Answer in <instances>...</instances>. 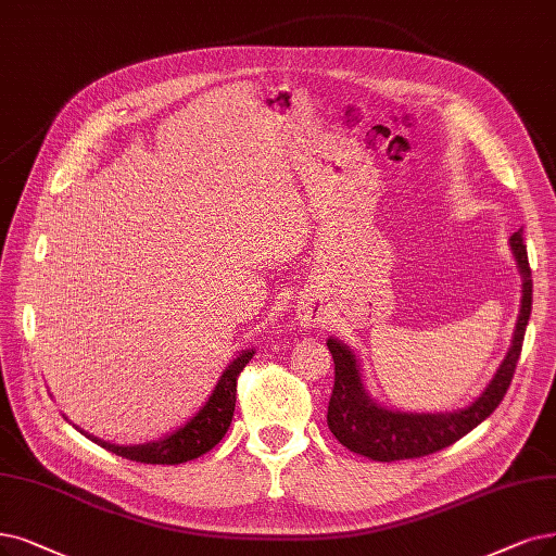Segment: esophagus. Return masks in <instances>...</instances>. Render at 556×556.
<instances>
[{"mask_svg":"<svg viewBox=\"0 0 556 556\" xmlns=\"http://www.w3.org/2000/svg\"><path fill=\"white\" fill-rule=\"evenodd\" d=\"M313 321H315V315H313V313H303V315H301V324L309 326Z\"/></svg>","mask_w":556,"mask_h":556,"instance_id":"34e87169","label":"esophagus"}]
</instances>
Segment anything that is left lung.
Masks as SVG:
<instances>
[{
	"instance_id": "left-lung-1",
	"label": "left lung",
	"mask_w": 556,
	"mask_h": 556,
	"mask_svg": "<svg viewBox=\"0 0 556 556\" xmlns=\"http://www.w3.org/2000/svg\"><path fill=\"white\" fill-rule=\"evenodd\" d=\"M510 251H514L522 274V307L516 324L514 344H510L495 379L488 383L483 394L468 408L454 413L419 415L386 410L376 406L363 388L358 361H355L351 349L338 340L326 342L332 363H336V386H332L326 421L330 433L349 452L381 463L429 456L454 445L456 440L479 427L502 404L510 381H514L527 321L531 315V269L522 241V230L510 237Z\"/></svg>"
}]
</instances>
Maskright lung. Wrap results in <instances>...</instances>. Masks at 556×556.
Returning a JSON list of instances; mask_svg holds the SVG:
<instances>
[{
    "label": "right lung",
    "mask_w": 556,
    "mask_h": 556,
    "mask_svg": "<svg viewBox=\"0 0 556 556\" xmlns=\"http://www.w3.org/2000/svg\"><path fill=\"white\" fill-rule=\"evenodd\" d=\"M253 358V351H243L228 365V369L220 376L207 404L191 417L185 427L177 429L175 433L157 440L148 442V445H135V447H118L111 445V442L98 440L93 435L84 433L98 442L100 447L106 452L137 460V463H150V465H177L187 463L198 456L207 454L212 447H216L220 438H224L230 429V421L235 415V402H237V379L241 369L249 365Z\"/></svg>",
    "instance_id": "1"
}]
</instances>
